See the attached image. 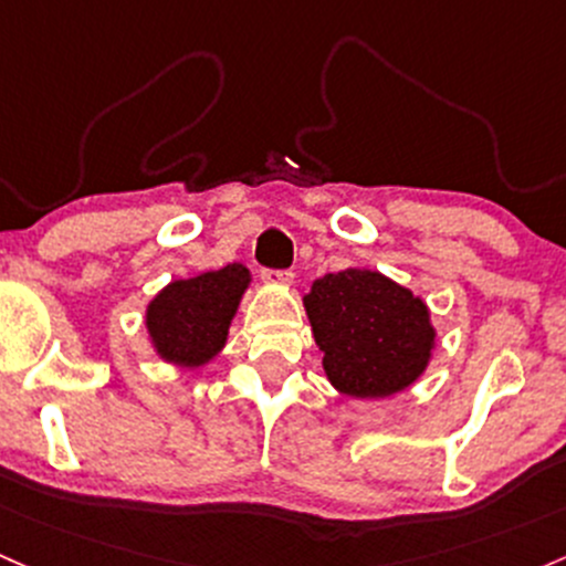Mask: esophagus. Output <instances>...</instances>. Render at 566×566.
Instances as JSON below:
<instances>
[{
  "mask_svg": "<svg viewBox=\"0 0 566 566\" xmlns=\"http://www.w3.org/2000/svg\"><path fill=\"white\" fill-rule=\"evenodd\" d=\"M260 279H263L265 284H271V287H290L295 276L290 271H263Z\"/></svg>",
  "mask_w": 566,
  "mask_h": 566,
  "instance_id": "34e87169",
  "label": "esophagus"
}]
</instances>
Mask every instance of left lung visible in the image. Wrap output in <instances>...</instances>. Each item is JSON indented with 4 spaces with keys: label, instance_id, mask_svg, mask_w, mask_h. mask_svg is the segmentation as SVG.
<instances>
[{
    "label": "left lung",
    "instance_id": "8db88e82",
    "mask_svg": "<svg viewBox=\"0 0 566 566\" xmlns=\"http://www.w3.org/2000/svg\"><path fill=\"white\" fill-rule=\"evenodd\" d=\"M322 368L340 395L384 400L430 368L438 331L424 297L374 269L314 279L303 295Z\"/></svg>",
    "mask_w": 566,
    "mask_h": 566
}]
</instances>
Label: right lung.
Masks as SVG:
<instances>
[{
	"mask_svg": "<svg viewBox=\"0 0 566 566\" xmlns=\"http://www.w3.org/2000/svg\"><path fill=\"white\" fill-rule=\"evenodd\" d=\"M252 284L244 263H228L190 279H174L147 303L153 352L177 368H203L226 349L239 303Z\"/></svg>",
	"mask_w": 566,
	"mask_h": 566,
	"instance_id": "obj_1",
	"label": "right lung"
}]
</instances>
